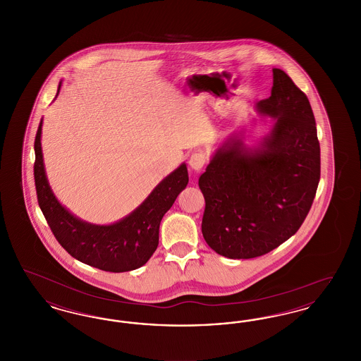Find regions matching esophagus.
Wrapping results in <instances>:
<instances>
[{
	"label": "esophagus",
	"mask_w": 361,
	"mask_h": 361,
	"mask_svg": "<svg viewBox=\"0 0 361 361\" xmlns=\"http://www.w3.org/2000/svg\"><path fill=\"white\" fill-rule=\"evenodd\" d=\"M206 162L207 155L203 152H195L189 157V166L193 172H200L204 168Z\"/></svg>",
	"instance_id": "1"
}]
</instances>
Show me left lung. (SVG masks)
I'll return each instance as SVG.
<instances>
[{
  "label": "left lung",
  "mask_w": 361,
  "mask_h": 361,
  "mask_svg": "<svg viewBox=\"0 0 361 361\" xmlns=\"http://www.w3.org/2000/svg\"><path fill=\"white\" fill-rule=\"evenodd\" d=\"M257 111L275 119L255 150L230 137L199 178L202 233L227 258H255L292 237L309 214L321 177V149L307 96L274 69L271 96Z\"/></svg>",
  "instance_id": "obj_1"
}]
</instances>
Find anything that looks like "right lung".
Here are the masks:
<instances>
[{
    "instance_id": "right-lung-1",
    "label": "right lung",
    "mask_w": 361,
    "mask_h": 361,
    "mask_svg": "<svg viewBox=\"0 0 361 361\" xmlns=\"http://www.w3.org/2000/svg\"><path fill=\"white\" fill-rule=\"evenodd\" d=\"M40 137L42 121L35 137V187L39 207L61 246L71 257L105 272H128L145 265L158 246L164 215L188 184L187 165H180L165 177L135 211L119 222L87 224L71 215L54 196L46 177Z\"/></svg>"
}]
</instances>
